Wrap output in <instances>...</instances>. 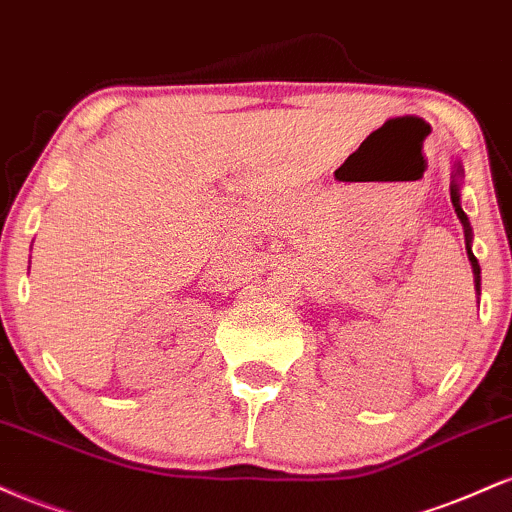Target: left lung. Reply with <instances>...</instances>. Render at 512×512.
Segmentation results:
<instances>
[{
  "label": "left lung",
  "mask_w": 512,
  "mask_h": 512,
  "mask_svg": "<svg viewBox=\"0 0 512 512\" xmlns=\"http://www.w3.org/2000/svg\"><path fill=\"white\" fill-rule=\"evenodd\" d=\"M460 177H462V167L458 165V170H455V174H453V184H450V201H453L455 213H458V218L462 222V230H465L467 256H470L472 273H474V290H477V294H482V290H479V285H482V268H479V261L472 254V227H470V220H467L465 210H462V206H460V184H458Z\"/></svg>",
  "instance_id": "1"
}]
</instances>
